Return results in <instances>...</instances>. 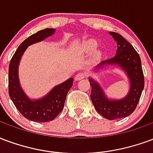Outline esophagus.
I'll list each match as a JSON object with an SVG mask.
<instances>
[{"instance_id": "obj_1", "label": "esophagus", "mask_w": 153, "mask_h": 153, "mask_svg": "<svg viewBox=\"0 0 153 153\" xmlns=\"http://www.w3.org/2000/svg\"><path fill=\"white\" fill-rule=\"evenodd\" d=\"M85 77H86V74L85 72H78L75 76V80L76 81H80V80Z\"/></svg>"}]
</instances>
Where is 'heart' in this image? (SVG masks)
I'll return each mask as SVG.
<instances>
[{
  "mask_svg": "<svg viewBox=\"0 0 153 153\" xmlns=\"http://www.w3.org/2000/svg\"><path fill=\"white\" fill-rule=\"evenodd\" d=\"M97 47V42L94 40H88L83 44V50L85 52H92Z\"/></svg>",
  "mask_w": 153,
  "mask_h": 153,
  "instance_id": "b5f03b06",
  "label": "heart"
}]
</instances>
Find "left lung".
<instances>
[{
    "mask_svg": "<svg viewBox=\"0 0 153 153\" xmlns=\"http://www.w3.org/2000/svg\"><path fill=\"white\" fill-rule=\"evenodd\" d=\"M110 34L117 44V51L113 58L102 61L97 68L105 64H118L126 72L130 78V89L126 98L121 100L107 99L100 85L92 78L89 79L91 86L90 99L94 108L108 120L126 117L135 110L144 88V76L141 59L134 48L123 36L111 32Z\"/></svg>",
    "mask_w": 153,
    "mask_h": 153,
    "instance_id": "1",
    "label": "left lung"
}]
</instances>
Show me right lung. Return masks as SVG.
<instances>
[{
	"mask_svg": "<svg viewBox=\"0 0 153 153\" xmlns=\"http://www.w3.org/2000/svg\"><path fill=\"white\" fill-rule=\"evenodd\" d=\"M54 32V28H45L30 36L16 50L9 66V95L19 112L30 121L36 122L53 121L63 109L68 92L73 84V78H70L55 86L44 98L34 101L26 96L20 86L18 67L24 51L30 45L47 38Z\"/></svg>",
	"mask_w": 153,
	"mask_h": 153,
	"instance_id": "right-lung-1",
	"label": "right lung"
}]
</instances>
